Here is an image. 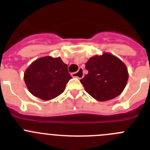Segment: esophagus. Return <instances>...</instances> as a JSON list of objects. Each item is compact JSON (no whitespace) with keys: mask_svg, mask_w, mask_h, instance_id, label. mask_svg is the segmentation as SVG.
Instances as JSON below:
<instances>
[{"mask_svg":"<svg viewBox=\"0 0 150 150\" xmlns=\"http://www.w3.org/2000/svg\"><path fill=\"white\" fill-rule=\"evenodd\" d=\"M72 76L74 77H77L78 79H82L84 76V74H83V67H79V70H78L76 72H74L71 74Z\"/></svg>","mask_w":150,"mask_h":150,"instance_id":"1","label":"esophagus"}]
</instances>
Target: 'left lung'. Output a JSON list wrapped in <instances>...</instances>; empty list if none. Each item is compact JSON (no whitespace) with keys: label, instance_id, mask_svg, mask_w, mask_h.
Returning a JSON list of instances; mask_svg holds the SVG:
<instances>
[{"label":"left lung","instance_id":"left-lung-1","mask_svg":"<svg viewBox=\"0 0 150 150\" xmlns=\"http://www.w3.org/2000/svg\"><path fill=\"white\" fill-rule=\"evenodd\" d=\"M88 71L80 79L85 90L100 101L115 98L122 92L128 81L126 66L117 57L104 52L90 58L86 64Z\"/></svg>","mask_w":150,"mask_h":150}]
</instances>
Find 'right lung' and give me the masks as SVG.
I'll use <instances>...</instances> for the list:
<instances>
[{"mask_svg":"<svg viewBox=\"0 0 150 150\" xmlns=\"http://www.w3.org/2000/svg\"><path fill=\"white\" fill-rule=\"evenodd\" d=\"M71 78L67 64L60 58L50 56L34 61L24 74L29 91L43 100H51L61 95Z\"/></svg>","mask_w":150,"mask_h":150,"instance_id":"1","label":"right lung"}]
</instances>
